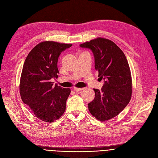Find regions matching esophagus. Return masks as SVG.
<instances>
[{
  "label": "esophagus",
  "instance_id": "esophagus-1",
  "mask_svg": "<svg viewBox=\"0 0 158 158\" xmlns=\"http://www.w3.org/2000/svg\"><path fill=\"white\" fill-rule=\"evenodd\" d=\"M83 89H84V88H74V90L75 92H79V91L83 90Z\"/></svg>",
  "mask_w": 158,
  "mask_h": 158
}]
</instances>
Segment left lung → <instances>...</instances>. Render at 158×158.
Instances as JSON below:
<instances>
[{"mask_svg": "<svg viewBox=\"0 0 158 158\" xmlns=\"http://www.w3.org/2000/svg\"><path fill=\"white\" fill-rule=\"evenodd\" d=\"M90 50L98 76L103 79L101 90L94 89V99L88 103L91 114L100 121H106L123 110L131 98L132 78L124 53L112 40L98 38L79 45Z\"/></svg>", "mask_w": 158, "mask_h": 158, "instance_id": "obj_1", "label": "left lung"}]
</instances>
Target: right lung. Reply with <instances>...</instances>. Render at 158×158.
I'll list each match as a JSON object with an SVG mask.
<instances>
[{
    "label": "right lung",
    "mask_w": 158,
    "mask_h": 158,
    "mask_svg": "<svg viewBox=\"0 0 158 158\" xmlns=\"http://www.w3.org/2000/svg\"><path fill=\"white\" fill-rule=\"evenodd\" d=\"M72 45L42 42L33 48L24 61L20 77V96L24 103L43 121L53 122L65 111L70 89L54 85L52 79L59 76L60 54Z\"/></svg>",
    "instance_id": "right-lung-1"
}]
</instances>
